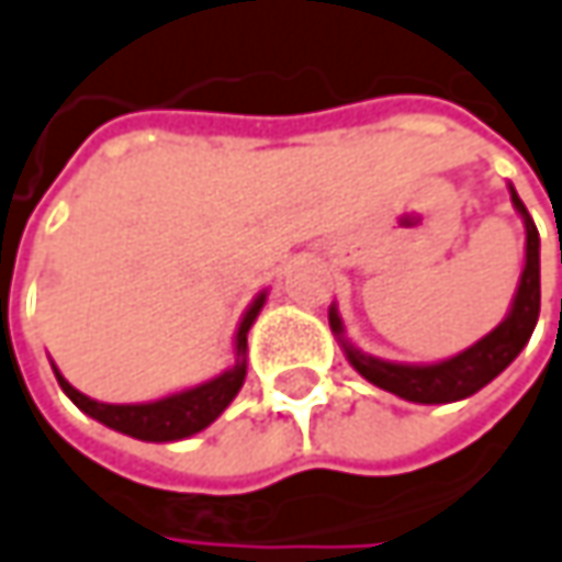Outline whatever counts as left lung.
<instances>
[{"instance_id": "obj_1", "label": "left lung", "mask_w": 562, "mask_h": 562, "mask_svg": "<svg viewBox=\"0 0 562 562\" xmlns=\"http://www.w3.org/2000/svg\"><path fill=\"white\" fill-rule=\"evenodd\" d=\"M508 192H512L515 212L525 222V270H521L508 315L485 337H480L473 347L460 350L457 357L437 360V363H395V360H383V357H373V353H363L360 347H353L344 334L337 305L328 308V322H331L337 344L344 347L350 367L367 383L380 385L385 392H392L405 402H418V405L460 402L492 383L525 350V344L535 334L537 315H540V234H537L535 218L528 215L525 202L518 199L515 186H508Z\"/></svg>"}]
</instances>
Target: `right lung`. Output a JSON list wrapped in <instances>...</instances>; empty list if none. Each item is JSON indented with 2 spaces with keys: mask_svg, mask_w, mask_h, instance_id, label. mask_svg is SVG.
Instances as JSON below:
<instances>
[{
  "mask_svg": "<svg viewBox=\"0 0 562 562\" xmlns=\"http://www.w3.org/2000/svg\"><path fill=\"white\" fill-rule=\"evenodd\" d=\"M267 302V289L254 295V302L247 305L237 334H234V363L225 373L205 380L199 385H189L182 392L154 398V402H134V405H109V402H95L89 395H82L79 389L64 380V373L54 367V376L60 389L70 395V402L77 405L79 412H86L89 418H95L99 425L112 428V431L128 434L137 440H150V443H170V440H186L192 434L205 431L231 402L240 392L244 376H247V331L257 322L260 308Z\"/></svg>",
  "mask_w": 562,
  "mask_h": 562,
  "instance_id": "add662e5",
  "label": "right lung"
}]
</instances>
